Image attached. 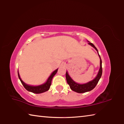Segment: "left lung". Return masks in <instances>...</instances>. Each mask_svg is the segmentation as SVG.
Wrapping results in <instances>:
<instances>
[{"instance_id":"1","label":"left lung","mask_w":124,"mask_h":124,"mask_svg":"<svg viewBox=\"0 0 124 124\" xmlns=\"http://www.w3.org/2000/svg\"><path fill=\"white\" fill-rule=\"evenodd\" d=\"M88 44L90 45L91 46L94 48L96 49V51L99 54L98 51H97L96 47L94 45L88 41ZM99 56L100 58V67L99 71V72L97 73L96 77L92 81H89L87 83L84 84H80L76 83L74 80H73L70 77V76L68 74V72H66V74H65V77H66V79L67 83L68 85H69L71 89H72L73 91H75L78 93H85L87 92H89L92 91V89H94L95 86H96L97 84L98 83L100 79L101 78V76L102 74V60L101 59V57H100V55L99 54Z\"/></svg>"}]
</instances>
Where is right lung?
I'll return each instance as SVG.
<instances>
[{
    "mask_svg": "<svg viewBox=\"0 0 124 124\" xmlns=\"http://www.w3.org/2000/svg\"><path fill=\"white\" fill-rule=\"evenodd\" d=\"M57 70H55L52 73V74L51 76H49V78H48V79L47 80L46 82L45 83H44L42 85H38V86H31V85H29L28 84H25V83L23 82V81L20 78V76L19 73H18V78H19L20 80L21 81V82L22 84V85L24 86V87L27 89V91L32 92L33 93H36V94H39V93H44L45 92H46L50 88V86L51 85V83H52V80L53 78L55 75L56 74V72H57Z\"/></svg>",
    "mask_w": 124,
    "mask_h": 124,
    "instance_id": "add662e5",
    "label": "right lung"
}]
</instances>
